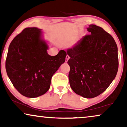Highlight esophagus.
<instances>
[{
	"mask_svg": "<svg viewBox=\"0 0 127 127\" xmlns=\"http://www.w3.org/2000/svg\"><path fill=\"white\" fill-rule=\"evenodd\" d=\"M69 58H70V57H69V56L68 55H66V62H67V61H68V60L69 59Z\"/></svg>",
	"mask_w": 127,
	"mask_h": 127,
	"instance_id": "1",
	"label": "esophagus"
}]
</instances>
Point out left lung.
<instances>
[{
    "mask_svg": "<svg viewBox=\"0 0 127 127\" xmlns=\"http://www.w3.org/2000/svg\"><path fill=\"white\" fill-rule=\"evenodd\" d=\"M89 34L67 50L69 80L74 93L95 98L108 88L119 68L118 49L113 37L101 27L90 25Z\"/></svg>",
    "mask_w": 127,
    "mask_h": 127,
    "instance_id": "obj_1",
    "label": "left lung"
}]
</instances>
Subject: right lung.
<instances>
[{"mask_svg":"<svg viewBox=\"0 0 127 127\" xmlns=\"http://www.w3.org/2000/svg\"><path fill=\"white\" fill-rule=\"evenodd\" d=\"M41 29L27 28L10 43L6 60L7 74L24 96L36 98L49 90L52 76L65 61L66 53L60 50L50 56Z\"/></svg>","mask_w":127,"mask_h":127,"instance_id":"right-lung-1","label":"right lung"}]
</instances>
